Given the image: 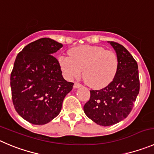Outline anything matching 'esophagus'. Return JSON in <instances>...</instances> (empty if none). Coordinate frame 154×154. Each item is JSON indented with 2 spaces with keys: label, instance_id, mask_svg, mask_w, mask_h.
Instances as JSON below:
<instances>
[{
  "label": "esophagus",
  "instance_id": "esophagus-1",
  "mask_svg": "<svg viewBox=\"0 0 154 154\" xmlns=\"http://www.w3.org/2000/svg\"><path fill=\"white\" fill-rule=\"evenodd\" d=\"M82 87V84H80V83H77V82H76V83H74V88L76 89V88H80V87Z\"/></svg>",
  "mask_w": 154,
  "mask_h": 154
}]
</instances>
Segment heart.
Wrapping results in <instances>:
<instances>
[{
	"instance_id": "b5f03b06",
	"label": "heart",
	"mask_w": 154,
	"mask_h": 154,
	"mask_svg": "<svg viewBox=\"0 0 154 154\" xmlns=\"http://www.w3.org/2000/svg\"><path fill=\"white\" fill-rule=\"evenodd\" d=\"M69 54L59 57L60 66L67 78L78 77L84 69L87 84L93 88H103L116 77L119 59L113 51L100 46L83 45L70 49Z\"/></svg>"
}]
</instances>
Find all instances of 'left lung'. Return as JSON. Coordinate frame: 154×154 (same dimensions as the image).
<instances>
[{
	"label": "left lung",
	"mask_w": 154,
	"mask_h": 154,
	"mask_svg": "<svg viewBox=\"0 0 154 154\" xmlns=\"http://www.w3.org/2000/svg\"><path fill=\"white\" fill-rule=\"evenodd\" d=\"M110 43L119 59L116 75L107 87L90 90V98L84 105L86 116L97 125L110 126L125 119L131 111L140 90L138 66L123 45Z\"/></svg>",
	"instance_id": "left-lung-1"
}]
</instances>
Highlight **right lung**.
I'll return each instance as SVG.
<instances>
[{
  "mask_svg": "<svg viewBox=\"0 0 154 154\" xmlns=\"http://www.w3.org/2000/svg\"><path fill=\"white\" fill-rule=\"evenodd\" d=\"M63 45L49 38L29 43L17 54L11 74L14 108L33 125H42L59 114L63 100L74 84L62 76L53 56Z\"/></svg>",
  "mask_w": 154,
  "mask_h": 154,
  "instance_id": "obj_1",
  "label": "right lung"
}]
</instances>
